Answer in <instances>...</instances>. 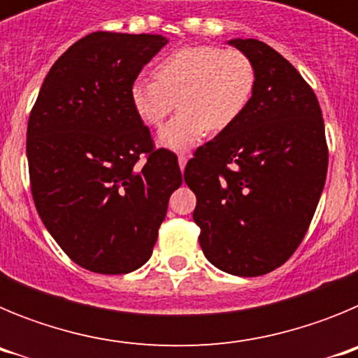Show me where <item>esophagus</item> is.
I'll return each mask as SVG.
<instances>
[{
	"mask_svg": "<svg viewBox=\"0 0 358 358\" xmlns=\"http://www.w3.org/2000/svg\"><path fill=\"white\" fill-rule=\"evenodd\" d=\"M177 161H179V169H181V172H182V170H185V166H186V161H188V159H186V156H179V159H177Z\"/></svg>",
	"mask_w": 358,
	"mask_h": 358,
	"instance_id": "obj_1",
	"label": "esophagus"
}]
</instances>
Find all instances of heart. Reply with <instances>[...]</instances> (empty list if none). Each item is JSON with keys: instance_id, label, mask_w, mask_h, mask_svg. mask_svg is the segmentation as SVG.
Instances as JSON below:
<instances>
[{"instance_id": "b5f03b06", "label": "heart", "mask_w": 358, "mask_h": 358, "mask_svg": "<svg viewBox=\"0 0 358 358\" xmlns=\"http://www.w3.org/2000/svg\"><path fill=\"white\" fill-rule=\"evenodd\" d=\"M152 78L131 85L132 109L150 127L179 113L157 136V143L176 152L194 147L210 132L229 129L248 109L256 90V68L245 53L218 46H185L154 68Z\"/></svg>"}]
</instances>
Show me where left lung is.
Listing matches in <instances>:
<instances>
[{
    "mask_svg": "<svg viewBox=\"0 0 358 358\" xmlns=\"http://www.w3.org/2000/svg\"><path fill=\"white\" fill-rule=\"evenodd\" d=\"M256 68L248 109L195 150L185 181L197 197L202 252L224 273L262 276L301 243L328 170L317 96L287 59L256 39H231Z\"/></svg>",
    "mask_w": 358,
    "mask_h": 358,
    "instance_id": "left-lung-1",
    "label": "left lung"
}]
</instances>
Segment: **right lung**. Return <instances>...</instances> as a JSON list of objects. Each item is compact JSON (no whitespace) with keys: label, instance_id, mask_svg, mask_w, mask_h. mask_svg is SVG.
<instances>
[{"label":"right lung","instance_id":"right-lung-1","mask_svg":"<svg viewBox=\"0 0 358 358\" xmlns=\"http://www.w3.org/2000/svg\"><path fill=\"white\" fill-rule=\"evenodd\" d=\"M169 39L94 31L69 46L41 85L27 156L41 220L75 264L127 274L147 264L182 182L177 156L154 148L131 85Z\"/></svg>","mask_w":358,"mask_h":358}]
</instances>
